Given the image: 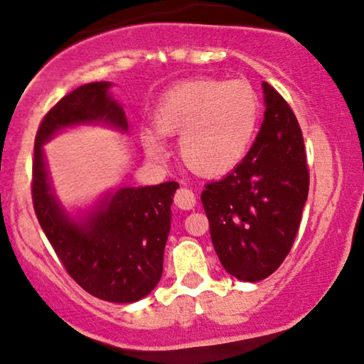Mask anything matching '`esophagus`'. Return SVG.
I'll return each instance as SVG.
<instances>
[{"label": "esophagus", "mask_w": 364, "mask_h": 364, "mask_svg": "<svg viewBox=\"0 0 364 364\" xmlns=\"http://www.w3.org/2000/svg\"><path fill=\"white\" fill-rule=\"evenodd\" d=\"M175 204L180 207V209L189 210L196 205V194L193 193V189L189 188H180L175 194Z\"/></svg>", "instance_id": "obj_1"}]
</instances>
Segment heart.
<instances>
[{
    "label": "heart",
    "mask_w": 364,
    "mask_h": 364,
    "mask_svg": "<svg viewBox=\"0 0 364 364\" xmlns=\"http://www.w3.org/2000/svg\"><path fill=\"white\" fill-rule=\"evenodd\" d=\"M261 102L246 80H184L160 97L152 123L161 136H178L184 164L200 175H220L235 168L255 139ZM158 134V135H159ZM151 129L141 142L151 159H164L166 149Z\"/></svg>",
    "instance_id": "b5f03b06"
}]
</instances>
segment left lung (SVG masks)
<instances>
[{"mask_svg":"<svg viewBox=\"0 0 364 364\" xmlns=\"http://www.w3.org/2000/svg\"><path fill=\"white\" fill-rule=\"evenodd\" d=\"M262 90L264 121L251 151L200 194L217 256L243 282L264 280L285 261L309 191L295 113L272 85L262 82Z\"/></svg>","mask_w":364,"mask_h":364,"instance_id":"obj_1","label":"left lung"}]
</instances>
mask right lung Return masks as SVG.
Wrapping results in <instances>:
<instances>
[{
	"label": "right lung",
	"instance_id": "1",
	"mask_svg": "<svg viewBox=\"0 0 364 364\" xmlns=\"http://www.w3.org/2000/svg\"><path fill=\"white\" fill-rule=\"evenodd\" d=\"M109 82L80 85L45 114L33 147L32 200L38 223L66 272L95 298L134 303L157 287L171 223L176 181L121 188L76 220L53 194L42 146L58 131L76 124H108L128 131L123 107Z\"/></svg>",
	"mask_w": 364,
	"mask_h": 364
}]
</instances>
